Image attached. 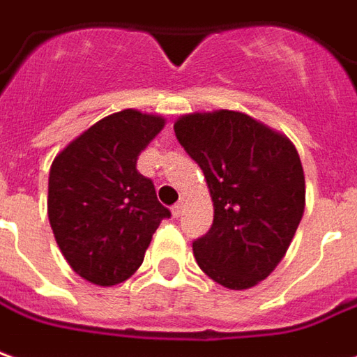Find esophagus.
I'll use <instances>...</instances> for the list:
<instances>
[{
	"instance_id": "esophagus-1",
	"label": "esophagus",
	"mask_w": 357,
	"mask_h": 357,
	"mask_svg": "<svg viewBox=\"0 0 357 357\" xmlns=\"http://www.w3.org/2000/svg\"><path fill=\"white\" fill-rule=\"evenodd\" d=\"M181 213H183V201H179V203H176L174 206H172V214L178 218V216H181Z\"/></svg>"
}]
</instances>
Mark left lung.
<instances>
[{
	"label": "left lung",
	"mask_w": 357,
	"mask_h": 357,
	"mask_svg": "<svg viewBox=\"0 0 357 357\" xmlns=\"http://www.w3.org/2000/svg\"><path fill=\"white\" fill-rule=\"evenodd\" d=\"M174 131L214 204L211 230L193 241L197 265L224 288L255 286L282 261L303 216L300 154L284 135L230 109L183 116Z\"/></svg>",
	"instance_id": "obj_1"
}]
</instances>
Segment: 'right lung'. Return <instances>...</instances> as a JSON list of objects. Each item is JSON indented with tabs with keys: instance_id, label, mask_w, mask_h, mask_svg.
<instances>
[{
	"instance_id": "obj_1",
	"label": "right lung",
	"mask_w": 357,
	"mask_h": 357,
	"mask_svg": "<svg viewBox=\"0 0 357 357\" xmlns=\"http://www.w3.org/2000/svg\"><path fill=\"white\" fill-rule=\"evenodd\" d=\"M164 127L160 116L123 109L96 121L52 164L48 218L75 273L98 286L127 280L143 265L153 234L172 213L137 158Z\"/></svg>"
}]
</instances>
